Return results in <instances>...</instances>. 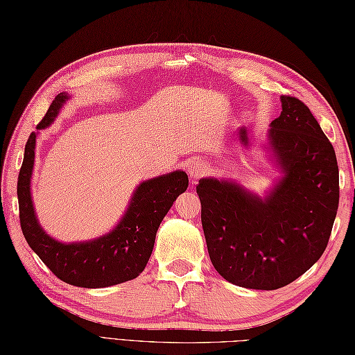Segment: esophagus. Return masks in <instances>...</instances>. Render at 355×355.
Segmentation results:
<instances>
[{
	"instance_id": "34e87169",
	"label": "esophagus",
	"mask_w": 355,
	"mask_h": 355,
	"mask_svg": "<svg viewBox=\"0 0 355 355\" xmlns=\"http://www.w3.org/2000/svg\"><path fill=\"white\" fill-rule=\"evenodd\" d=\"M187 172L189 175H191L192 180H196V178H201L202 175L207 174V164H205L202 160L200 159H195V160H191L187 163Z\"/></svg>"
}]
</instances>
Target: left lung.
Returning <instances> with one entry per match:
<instances>
[{
	"label": "left lung",
	"instance_id": "left-lung-1",
	"mask_svg": "<svg viewBox=\"0 0 355 355\" xmlns=\"http://www.w3.org/2000/svg\"><path fill=\"white\" fill-rule=\"evenodd\" d=\"M266 150L282 172L259 195L234 180L201 178V222L213 266L228 283L275 291L324 254L339 207L336 153L309 107L279 96Z\"/></svg>",
	"mask_w": 355,
	"mask_h": 355
}]
</instances>
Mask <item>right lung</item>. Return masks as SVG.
Here are the masks:
<instances>
[{"label":"right lung","mask_w":355,"mask_h":355,"mask_svg":"<svg viewBox=\"0 0 355 355\" xmlns=\"http://www.w3.org/2000/svg\"><path fill=\"white\" fill-rule=\"evenodd\" d=\"M71 95L62 92L49 105L37 130L30 135L18 177L19 219L30 248L62 282L100 289L130 282L139 277L151 257L160 222L172 204L189 186L184 171L145 180L128 201L122 218L109 233L90 241L60 242L40 225L31 198V175L35 169L36 139L59 116Z\"/></svg>","instance_id":"add662e5"}]
</instances>
